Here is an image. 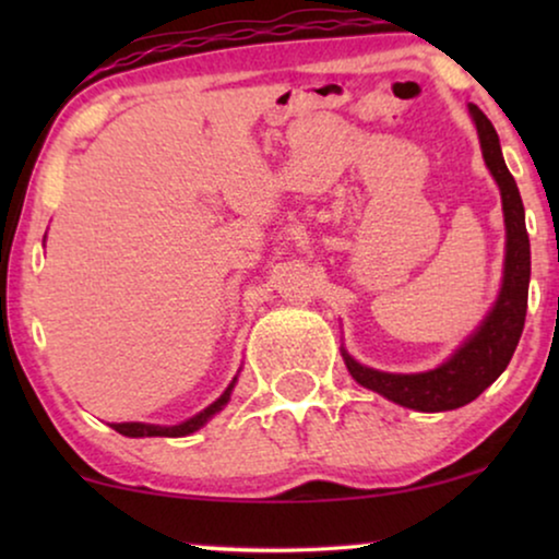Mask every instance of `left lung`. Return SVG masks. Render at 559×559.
<instances>
[{
  "label": "left lung",
  "mask_w": 559,
  "mask_h": 559,
  "mask_svg": "<svg viewBox=\"0 0 559 559\" xmlns=\"http://www.w3.org/2000/svg\"><path fill=\"white\" fill-rule=\"evenodd\" d=\"M476 121L480 152L486 167L491 170L496 186L501 190L503 224H507V257H503L501 293L493 308L488 310L476 331L465 338L455 354L440 364L438 369L423 373H386L358 364L343 348L350 377L358 384L371 389L402 407L417 412H448L476 400V396L493 384L514 356L516 343L522 338L526 318V295H530V236L524 226V205L514 178L503 163L499 134L478 106H468Z\"/></svg>",
  "instance_id": "8db88e82"
}]
</instances>
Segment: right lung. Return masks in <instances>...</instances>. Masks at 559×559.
Masks as SVG:
<instances>
[{
	"instance_id": "add662e5",
	"label": "right lung",
	"mask_w": 559,
	"mask_h": 559,
	"mask_svg": "<svg viewBox=\"0 0 559 559\" xmlns=\"http://www.w3.org/2000/svg\"><path fill=\"white\" fill-rule=\"evenodd\" d=\"M234 384L236 379L228 384V389L224 394L218 396L216 402L209 404L203 412H198L195 417L186 419V423L180 425H173V427H163V425H147V423H114L111 427L117 430L119 435H127V438H182V435H190L195 430H201V427L209 423V419L216 415V412H221L228 404V400H231V392H234Z\"/></svg>"
}]
</instances>
